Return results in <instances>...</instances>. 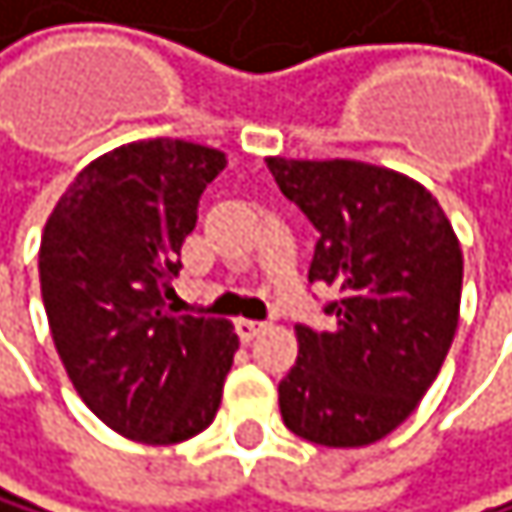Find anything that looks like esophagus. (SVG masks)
Here are the masks:
<instances>
[{"label": "esophagus", "mask_w": 512, "mask_h": 512, "mask_svg": "<svg viewBox=\"0 0 512 512\" xmlns=\"http://www.w3.org/2000/svg\"><path fill=\"white\" fill-rule=\"evenodd\" d=\"M264 328H267V322H254V319H239L236 322V331H239L242 341H254Z\"/></svg>", "instance_id": "esophagus-1"}]
</instances>
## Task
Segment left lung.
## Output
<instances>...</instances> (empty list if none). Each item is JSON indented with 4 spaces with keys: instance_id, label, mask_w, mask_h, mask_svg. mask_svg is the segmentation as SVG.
Masks as SVG:
<instances>
[{
    "instance_id": "1",
    "label": "left lung",
    "mask_w": 512,
    "mask_h": 512,
    "mask_svg": "<svg viewBox=\"0 0 512 512\" xmlns=\"http://www.w3.org/2000/svg\"><path fill=\"white\" fill-rule=\"evenodd\" d=\"M285 199L319 230L310 282L338 291L328 331L298 325V362L279 381L291 433L359 448L418 408L455 341L464 258L418 181L353 159H267Z\"/></svg>"
}]
</instances>
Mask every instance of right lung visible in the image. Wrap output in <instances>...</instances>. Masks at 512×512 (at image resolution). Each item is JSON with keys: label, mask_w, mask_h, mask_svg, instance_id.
I'll return each mask as SVG.
<instances>
[{"label": "right lung", "mask_w": 512, "mask_h": 512, "mask_svg": "<svg viewBox=\"0 0 512 512\" xmlns=\"http://www.w3.org/2000/svg\"><path fill=\"white\" fill-rule=\"evenodd\" d=\"M227 159L190 141L116 147L76 174L39 245L51 338L82 402L110 430L184 442L218 415L239 350L227 319L168 313L202 190Z\"/></svg>", "instance_id": "1"}]
</instances>
